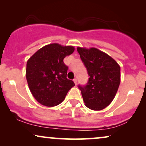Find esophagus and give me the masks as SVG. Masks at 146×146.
<instances>
[{"label": "esophagus", "mask_w": 146, "mask_h": 146, "mask_svg": "<svg viewBox=\"0 0 146 146\" xmlns=\"http://www.w3.org/2000/svg\"><path fill=\"white\" fill-rule=\"evenodd\" d=\"M74 80V83H75V84L76 85L77 84V83H78V79L77 78H74L73 80Z\"/></svg>", "instance_id": "34e87169"}]
</instances>
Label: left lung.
<instances>
[{"label": "left lung", "mask_w": 146, "mask_h": 146, "mask_svg": "<svg viewBox=\"0 0 146 146\" xmlns=\"http://www.w3.org/2000/svg\"><path fill=\"white\" fill-rule=\"evenodd\" d=\"M86 68L89 78L86 85H78L86 106L101 110L114 98L120 83V67L112 58L96 48H77Z\"/></svg>", "instance_id": "1"}]
</instances>
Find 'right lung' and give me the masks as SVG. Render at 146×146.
Segmentation results:
<instances>
[{
  "label": "right lung",
  "mask_w": 146,
  "mask_h": 146,
  "mask_svg": "<svg viewBox=\"0 0 146 146\" xmlns=\"http://www.w3.org/2000/svg\"><path fill=\"white\" fill-rule=\"evenodd\" d=\"M74 51V48L71 46L50 44L39 49L27 61L28 85L40 104L48 107L60 104L75 86L72 80L67 78L68 67L63 61Z\"/></svg>",
  "instance_id": "obj_1"
}]
</instances>
